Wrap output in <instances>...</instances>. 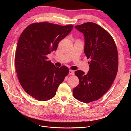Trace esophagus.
<instances>
[{
  "mask_svg": "<svg viewBox=\"0 0 131 131\" xmlns=\"http://www.w3.org/2000/svg\"><path fill=\"white\" fill-rule=\"evenodd\" d=\"M69 75H74V72L73 70H70L69 72Z\"/></svg>",
  "mask_w": 131,
  "mask_h": 131,
  "instance_id": "1",
  "label": "esophagus"
}]
</instances>
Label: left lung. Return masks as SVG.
<instances>
[{"mask_svg":"<svg viewBox=\"0 0 131 131\" xmlns=\"http://www.w3.org/2000/svg\"><path fill=\"white\" fill-rule=\"evenodd\" d=\"M75 28L84 35V52L91 61L88 74L75 72L79 84L73 94L77 100L90 103L101 98L112 85L118 70L117 50L112 35L96 23L87 22Z\"/></svg>","mask_w":131,"mask_h":131,"instance_id":"left-lung-1","label":"left lung"}]
</instances>
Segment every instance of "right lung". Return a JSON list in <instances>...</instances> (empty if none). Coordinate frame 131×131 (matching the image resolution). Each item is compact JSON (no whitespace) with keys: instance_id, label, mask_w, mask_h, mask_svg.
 Returning a JSON list of instances; mask_svg holds the SVG:
<instances>
[{"instance_id":"1","label":"right lung","mask_w":131,"mask_h":131,"mask_svg":"<svg viewBox=\"0 0 131 131\" xmlns=\"http://www.w3.org/2000/svg\"><path fill=\"white\" fill-rule=\"evenodd\" d=\"M73 28L72 25L34 23L27 27L19 38L15 54L17 77L25 92L38 101L54 97L69 73L67 67H56L46 56L57 50L59 42Z\"/></svg>"}]
</instances>
